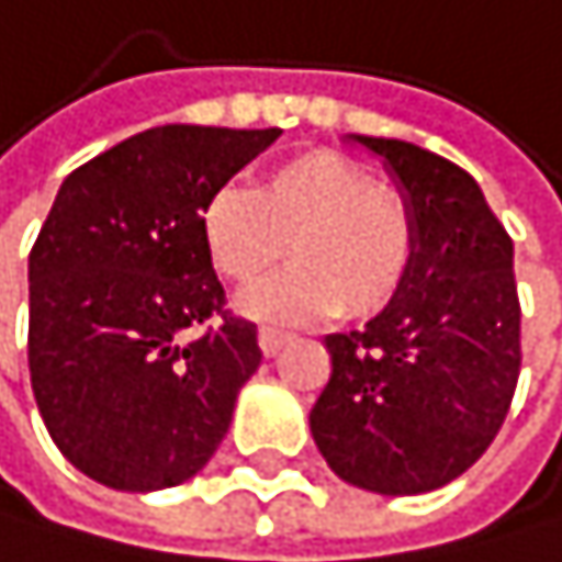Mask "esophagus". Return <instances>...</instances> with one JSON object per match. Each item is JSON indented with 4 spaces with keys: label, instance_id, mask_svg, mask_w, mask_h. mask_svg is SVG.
Masks as SVG:
<instances>
[{
    "label": "esophagus",
    "instance_id": "34e87169",
    "mask_svg": "<svg viewBox=\"0 0 562 562\" xmlns=\"http://www.w3.org/2000/svg\"><path fill=\"white\" fill-rule=\"evenodd\" d=\"M286 341H290V334H286V330H279V327H262V330H259V348H262L266 358H272V355L283 351Z\"/></svg>",
    "mask_w": 562,
    "mask_h": 562
}]
</instances>
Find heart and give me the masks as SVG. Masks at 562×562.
Masks as SVG:
<instances>
[{"mask_svg": "<svg viewBox=\"0 0 562 562\" xmlns=\"http://www.w3.org/2000/svg\"><path fill=\"white\" fill-rule=\"evenodd\" d=\"M211 266L238 286L279 259L290 266L241 300L262 321H310L341 310L372 317L406 286L416 225L403 198L379 187L355 159L306 149L272 164L256 190L217 187L201 207Z\"/></svg>", "mask_w": 562, "mask_h": 562, "instance_id": "1", "label": "heart"}]
</instances>
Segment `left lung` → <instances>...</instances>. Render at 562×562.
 Returning <instances> with one entry per match:
<instances>
[{"label":"left lung","instance_id":"1","mask_svg":"<svg viewBox=\"0 0 562 562\" xmlns=\"http://www.w3.org/2000/svg\"><path fill=\"white\" fill-rule=\"evenodd\" d=\"M351 139L398 183L416 259L379 317L324 337L330 379L310 434L355 488L423 495L461 477L508 416L522 364L515 248L468 170L403 139Z\"/></svg>","mask_w":562,"mask_h":562}]
</instances>
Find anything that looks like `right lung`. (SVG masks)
I'll return each instance as SVG.
<instances>
[{
	"label": "right lung",
	"instance_id": "right-lung-1",
	"mask_svg": "<svg viewBox=\"0 0 562 562\" xmlns=\"http://www.w3.org/2000/svg\"><path fill=\"white\" fill-rule=\"evenodd\" d=\"M279 128L159 125L74 170L30 252V382L67 461L115 492L194 477L262 361L201 207Z\"/></svg>",
	"mask_w": 562,
	"mask_h": 562
}]
</instances>
